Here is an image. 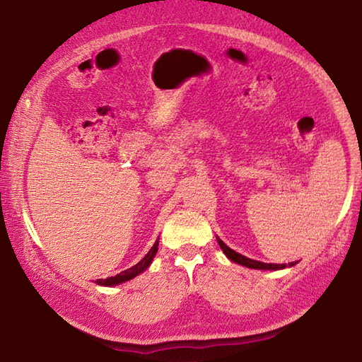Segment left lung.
<instances>
[{
	"instance_id": "obj_1",
	"label": "left lung",
	"mask_w": 362,
	"mask_h": 362,
	"mask_svg": "<svg viewBox=\"0 0 362 362\" xmlns=\"http://www.w3.org/2000/svg\"><path fill=\"white\" fill-rule=\"evenodd\" d=\"M218 243L221 245V249L224 250V253L227 255V258H230L232 261H235V263L238 264H243L245 267H250V269H266V271H276V269H284L286 267V264H274V263H261V261H257V259H250L247 257L241 255V253L235 252L233 249H230L228 245L221 241L218 238ZM296 263H289V266H294Z\"/></svg>"
}]
</instances>
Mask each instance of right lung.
I'll list each match as a JSON object with an SVG mask.
<instances>
[{
    "instance_id": "obj_1",
    "label": "right lung",
    "mask_w": 362,
    "mask_h": 362,
    "mask_svg": "<svg viewBox=\"0 0 362 362\" xmlns=\"http://www.w3.org/2000/svg\"><path fill=\"white\" fill-rule=\"evenodd\" d=\"M158 250V240L156 241V244L152 245L151 250L146 253V257L140 261V263H136L135 266L126 269V271L119 272L118 275L115 276H109V279H101V280H96V284H101V286H115V284H119L122 281H127V280H132L134 276H136L138 274H141L143 271L149 267V264L152 263L153 257H156V253Z\"/></svg>"
}]
</instances>
